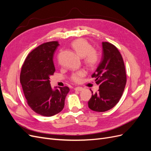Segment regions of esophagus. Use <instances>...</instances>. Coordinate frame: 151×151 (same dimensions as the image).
Listing matches in <instances>:
<instances>
[{"mask_svg":"<svg viewBox=\"0 0 151 151\" xmlns=\"http://www.w3.org/2000/svg\"><path fill=\"white\" fill-rule=\"evenodd\" d=\"M74 89L77 91H82L83 90H84V88H82V87H77V88H76Z\"/></svg>","mask_w":151,"mask_h":151,"instance_id":"1","label":"esophagus"}]
</instances>
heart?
Returning <instances> with one entry per match:
<instances>
[{
    "label": "heart",
    "instance_id": "b5f03b06",
    "mask_svg": "<svg viewBox=\"0 0 151 151\" xmlns=\"http://www.w3.org/2000/svg\"><path fill=\"white\" fill-rule=\"evenodd\" d=\"M72 47L80 57H84L85 63L89 67L93 68L97 65L99 55L95 50L93 49L92 45L88 41L83 38L76 40L72 43ZM85 74L83 70L76 71L72 74L70 79L75 83H79Z\"/></svg>",
    "mask_w": 151,
    "mask_h": 151
}]
</instances>
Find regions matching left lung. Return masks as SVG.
I'll return each instance as SVG.
<instances>
[{
  "label": "left lung",
  "mask_w": 151,
  "mask_h": 151,
  "mask_svg": "<svg viewBox=\"0 0 151 151\" xmlns=\"http://www.w3.org/2000/svg\"><path fill=\"white\" fill-rule=\"evenodd\" d=\"M102 57L98 67L91 77L99 85L98 93L93 94L88 101L93 111H106L119 101L124 91L126 71L123 58L117 48L108 42L102 43Z\"/></svg>",
  "instance_id": "left-lung-1"
}]
</instances>
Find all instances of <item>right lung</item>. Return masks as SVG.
I'll return each instance as SVG.
<instances>
[{"instance_id":"right-lung-1","label":"right lung","mask_w":151,"mask_h":151,"mask_svg":"<svg viewBox=\"0 0 151 151\" xmlns=\"http://www.w3.org/2000/svg\"><path fill=\"white\" fill-rule=\"evenodd\" d=\"M58 42L45 43L34 49L22 65L20 83L29 107L40 115L52 116L60 112L69 88L65 86L53 89L50 77L55 68L53 55Z\"/></svg>"}]
</instances>
